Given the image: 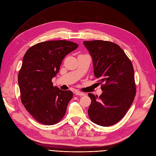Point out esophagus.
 I'll return each instance as SVG.
<instances>
[{
    "mask_svg": "<svg viewBox=\"0 0 156 156\" xmlns=\"http://www.w3.org/2000/svg\"><path fill=\"white\" fill-rule=\"evenodd\" d=\"M74 94H76V95H77V96H80L85 95V93H82V92H80V91H76V92H75Z\"/></svg>",
    "mask_w": 156,
    "mask_h": 156,
    "instance_id": "esophagus-1",
    "label": "esophagus"
}]
</instances>
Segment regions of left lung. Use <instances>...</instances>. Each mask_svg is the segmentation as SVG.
Wrapping results in <instances>:
<instances>
[{
	"label": "left lung",
	"instance_id": "left-lung-1",
	"mask_svg": "<svg viewBox=\"0 0 156 156\" xmlns=\"http://www.w3.org/2000/svg\"><path fill=\"white\" fill-rule=\"evenodd\" d=\"M93 62L94 74L103 90L98 97L89 93L90 119L103 126L117 123L127 112L136 95L133 66L119 46L103 40L84 41Z\"/></svg>",
	"mask_w": 156,
	"mask_h": 156
}]
</instances>
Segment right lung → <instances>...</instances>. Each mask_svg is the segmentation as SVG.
Returning a JSON list of instances; mask_svg holds the SVG:
<instances>
[{
  "label": "right lung",
  "mask_w": 156,
  "mask_h": 156,
  "mask_svg": "<svg viewBox=\"0 0 156 156\" xmlns=\"http://www.w3.org/2000/svg\"><path fill=\"white\" fill-rule=\"evenodd\" d=\"M78 47L67 40H50L34 45L24 55L18 76L20 99L38 122L54 125L66 114L73 94L54 87L51 80L65 56Z\"/></svg>",
  "instance_id": "obj_1"
}]
</instances>
